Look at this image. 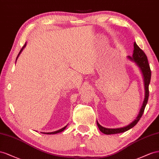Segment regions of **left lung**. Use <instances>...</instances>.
<instances>
[{
  "label": "left lung",
  "instance_id": "8db88e82",
  "mask_svg": "<svg viewBox=\"0 0 159 159\" xmlns=\"http://www.w3.org/2000/svg\"><path fill=\"white\" fill-rule=\"evenodd\" d=\"M127 58L131 61L134 62L136 65L138 66L140 69V71L142 72L144 84V90H145V95H144V99L143 103V105L140 108V110L138 116L129 125L124 126V127L118 128V129H108L103 127L102 126L100 125L98 121L97 120V123L98 125V127L99 130L101 132L105 134H118L126 132V131L129 130V129H132L133 127L137 124V122L140 119V118L143 116V114L144 111L145 107H146L148 99V95H149V90H148V85L151 82V71L150 69V66H149L147 57L146 54L143 52V50L140 49L138 45L135 42L134 43V51L132 57L128 56Z\"/></svg>",
  "mask_w": 159,
  "mask_h": 159
}]
</instances>
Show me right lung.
<instances>
[{
  "instance_id": "obj_1",
  "label": "right lung",
  "mask_w": 159,
  "mask_h": 159,
  "mask_svg": "<svg viewBox=\"0 0 159 159\" xmlns=\"http://www.w3.org/2000/svg\"><path fill=\"white\" fill-rule=\"evenodd\" d=\"M26 43H25V44L24 45V46L22 47V48H21V50H20V51L19 52V54H18V56H17V57H16V60H17L18 57H19L20 54V53H21V52L22 51V50H23V49H24V48L26 47ZM66 126H67V125H66L65 126H64V127L62 128L61 129H59V130H57V131H54V132H51V133H43V134H57V133H61V132H62V131H63V130H64L66 129Z\"/></svg>"
}]
</instances>
